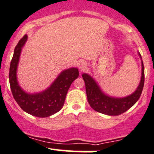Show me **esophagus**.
<instances>
[{
    "label": "esophagus",
    "mask_w": 154,
    "mask_h": 154,
    "mask_svg": "<svg viewBox=\"0 0 154 154\" xmlns=\"http://www.w3.org/2000/svg\"><path fill=\"white\" fill-rule=\"evenodd\" d=\"M78 67H79V69H80L81 71L84 70V69L87 67L86 62L84 61V60H80V61H79V63H78Z\"/></svg>",
    "instance_id": "esophagus-1"
}]
</instances>
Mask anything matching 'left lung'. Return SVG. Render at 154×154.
I'll use <instances>...</instances> for the list:
<instances>
[{
  "label": "left lung",
  "mask_w": 154,
  "mask_h": 154,
  "mask_svg": "<svg viewBox=\"0 0 154 154\" xmlns=\"http://www.w3.org/2000/svg\"><path fill=\"white\" fill-rule=\"evenodd\" d=\"M138 54L141 61V79L135 91L127 97H112L106 94L91 75L88 73L82 74V78L85 83L88 101L94 110L106 115L116 116L125 112L138 101L142 92L144 83V64L138 51Z\"/></svg>",
  "instance_id": "left-lung-1"
}]
</instances>
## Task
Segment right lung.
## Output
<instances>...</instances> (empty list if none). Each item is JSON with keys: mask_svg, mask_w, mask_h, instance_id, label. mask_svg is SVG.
<instances>
[{"mask_svg": "<svg viewBox=\"0 0 154 154\" xmlns=\"http://www.w3.org/2000/svg\"><path fill=\"white\" fill-rule=\"evenodd\" d=\"M27 39V36L25 35L15 48L9 73L10 88L15 100L22 110L33 116L47 118L63 108L71 84L79 77V69L77 67L64 69L46 89L40 92H26L18 82L17 69L21 53Z\"/></svg>", "mask_w": 154, "mask_h": 154, "instance_id": "add662e5", "label": "right lung"}]
</instances>
